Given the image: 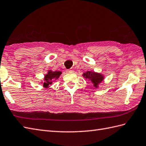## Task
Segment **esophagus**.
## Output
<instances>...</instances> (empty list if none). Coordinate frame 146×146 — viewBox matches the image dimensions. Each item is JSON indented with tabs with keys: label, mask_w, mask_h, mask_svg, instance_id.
I'll list each match as a JSON object with an SVG mask.
<instances>
[{
	"label": "esophagus",
	"mask_w": 146,
	"mask_h": 146,
	"mask_svg": "<svg viewBox=\"0 0 146 146\" xmlns=\"http://www.w3.org/2000/svg\"><path fill=\"white\" fill-rule=\"evenodd\" d=\"M66 72L68 73H72L74 72V71H73V70L69 69V70H66Z\"/></svg>",
	"instance_id": "obj_1"
}]
</instances>
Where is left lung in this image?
<instances>
[{"mask_svg": "<svg viewBox=\"0 0 146 146\" xmlns=\"http://www.w3.org/2000/svg\"><path fill=\"white\" fill-rule=\"evenodd\" d=\"M83 76L90 80L93 84V86L96 88H99V84L104 80V76L101 73H99L92 71H88L83 74Z\"/></svg>", "mask_w": 146, "mask_h": 146, "instance_id": "obj_1", "label": "left lung"}]
</instances>
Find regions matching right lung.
Here are the masks:
<instances>
[{
	"instance_id": "1",
	"label": "right lung",
	"mask_w": 146,
	"mask_h": 146,
	"mask_svg": "<svg viewBox=\"0 0 146 146\" xmlns=\"http://www.w3.org/2000/svg\"><path fill=\"white\" fill-rule=\"evenodd\" d=\"M61 74L62 72L60 71L52 72V70H48L47 73L44 76L43 82H41L43 84V87L46 89L48 88L49 85H51L54 81L57 80Z\"/></svg>"
}]
</instances>
